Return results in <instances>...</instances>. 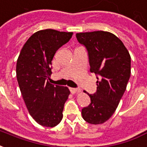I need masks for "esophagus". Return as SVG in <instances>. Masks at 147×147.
I'll return each instance as SVG.
<instances>
[{
    "mask_svg": "<svg viewBox=\"0 0 147 147\" xmlns=\"http://www.w3.org/2000/svg\"><path fill=\"white\" fill-rule=\"evenodd\" d=\"M70 92H71V94H76V93H78L80 92V89L78 88H70Z\"/></svg>",
    "mask_w": 147,
    "mask_h": 147,
    "instance_id": "esophagus-1",
    "label": "esophagus"
}]
</instances>
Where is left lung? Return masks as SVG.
Returning a JSON list of instances; mask_svg holds the SVG:
<instances>
[{"label": "left lung", "mask_w": 147, "mask_h": 147, "mask_svg": "<svg viewBox=\"0 0 147 147\" xmlns=\"http://www.w3.org/2000/svg\"><path fill=\"white\" fill-rule=\"evenodd\" d=\"M76 37L87 48L91 72L99 76L96 93L88 94L92 102L82 109V117L100 124L114 114L125 92L130 76V53L117 36L107 31L79 33Z\"/></svg>", "instance_id": "obj_1"}]
</instances>
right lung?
Segmentation results:
<instances>
[{"label": "right lung", "mask_w": 147, "mask_h": 147, "mask_svg": "<svg viewBox=\"0 0 147 147\" xmlns=\"http://www.w3.org/2000/svg\"><path fill=\"white\" fill-rule=\"evenodd\" d=\"M72 32L47 29L36 32L22 48L17 61V78L29 113L40 125L53 127L61 122L70 94L67 87L49 83L55 52L69 42Z\"/></svg>", "instance_id": "right-lung-1"}]
</instances>
